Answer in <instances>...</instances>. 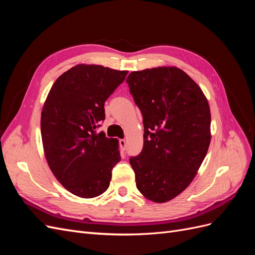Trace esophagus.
Returning a JSON list of instances; mask_svg holds the SVG:
<instances>
[{"label":"esophagus","mask_w":255,"mask_h":255,"mask_svg":"<svg viewBox=\"0 0 255 255\" xmlns=\"http://www.w3.org/2000/svg\"><path fill=\"white\" fill-rule=\"evenodd\" d=\"M119 143H120V146H121V149L125 151L126 149H127V140L126 139H120L119 140Z\"/></svg>","instance_id":"obj_1"}]
</instances>
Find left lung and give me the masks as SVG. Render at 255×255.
Returning a JSON list of instances; mask_svg holds the SVG:
<instances>
[{"label":"left lung","instance_id":"8db88e82","mask_svg":"<svg viewBox=\"0 0 255 255\" xmlns=\"http://www.w3.org/2000/svg\"><path fill=\"white\" fill-rule=\"evenodd\" d=\"M129 92L143 118V148L130 157L136 186L164 203L188 187L211 142V112L198 84L176 67L129 73Z\"/></svg>","mask_w":255,"mask_h":255}]
</instances>
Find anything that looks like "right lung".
Instances as JSON below:
<instances>
[{"label": "right lung", "mask_w": 255, "mask_h": 255, "mask_svg": "<svg viewBox=\"0 0 255 255\" xmlns=\"http://www.w3.org/2000/svg\"><path fill=\"white\" fill-rule=\"evenodd\" d=\"M128 71L76 65L53 84L41 112V138L48 165L71 194L95 198L109 188L120 161L118 139L97 132L104 103Z\"/></svg>", "instance_id": "1"}]
</instances>
